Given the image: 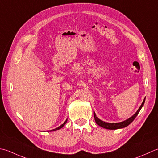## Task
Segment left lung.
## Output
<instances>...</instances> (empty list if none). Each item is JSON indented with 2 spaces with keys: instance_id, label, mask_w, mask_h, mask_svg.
I'll use <instances>...</instances> for the list:
<instances>
[{
  "instance_id": "8db88e82",
  "label": "left lung",
  "mask_w": 158,
  "mask_h": 158,
  "mask_svg": "<svg viewBox=\"0 0 158 158\" xmlns=\"http://www.w3.org/2000/svg\"><path fill=\"white\" fill-rule=\"evenodd\" d=\"M144 101H145V98L144 99L143 102V103L141 104L140 107H139V109L138 110V111L136 112H135L134 115H133L130 118L127 119L126 120H124V121L123 122H120V123H106L103 121V120H100L99 118H98L97 116H96L95 112H94V120H95V122L98 125L101 126V127H103L105 129H121V128H124L125 127L128 126L130 123H131L133 122V120L135 119V117L138 116V114L140 112L141 108L143 107L144 106Z\"/></svg>"
}]
</instances>
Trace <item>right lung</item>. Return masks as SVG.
I'll list each match as a JSON object with an SVG mask.
<instances>
[{"label": "right lung", "mask_w": 158, "mask_h": 158, "mask_svg": "<svg viewBox=\"0 0 158 158\" xmlns=\"http://www.w3.org/2000/svg\"><path fill=\"white\" fill-rule=\"evenodd\" d=\"M66 122H67V119L66 120V121H65L64 123H63V124L62 125H60V127H58L57 128H55V129H52V130H51L50 131H56V130H58V129H60L61 128H62L64 126V125L65 124H66Z\"/></svg>", "instance_id": "right-lung-1"}]
</instances>
